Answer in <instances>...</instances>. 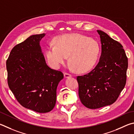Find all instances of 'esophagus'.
<instances>
[{
    "mask_svg": "<svg viewBox=\"0 0 134 134\" xmlns=\"http://www.w3.org/2000/svg\"><path fill=\"white\" fill-rule=\"evenodd\" d=\"M64 77L66 78H69V77H71V75L69 74V73H66H66L64 74Z\"/></svg>",
    "mask_w": 134,
    "mask_h": 134,
    "instance_id": "1",
    "label": "esophagus"
}]
</instances>
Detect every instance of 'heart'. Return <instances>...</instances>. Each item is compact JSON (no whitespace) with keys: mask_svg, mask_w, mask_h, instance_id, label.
<instances>
[{"mask_svg":"<svg viewBox=\"0 0 134 134\" xmlns=\"http://www.w3.org/2000/svg\"><path fill=\"white\" fill-rule=\"evenodd\" d=\"M55 45L49 44L46 56L53 68L65 62L67 56L75 71L83 73L94 66L99 58L100 46L96 40L84 35L73 34L62 35L55 40Z\"/></svg>","mask_w":134,"mask_h":134,"instance_id":"1","label":"heart"}]
</instances>
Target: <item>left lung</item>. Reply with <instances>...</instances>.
Returning <instances> with one entry per match:
<instances>
[{"label":"left lung","instance_id":"8db88e82","mask_svg":"<svg viewBox=\"0 0 134 134\" xmlns=\"http://www.w3.org/2000/svg\"><path fill=\"white\" fill-rule=\"evenodd\" d=\"M97 32L102 44L99 62L90 72L76 78L81 101L90 109L116 101L125 86L128 65L122 45L102 30Z\"/></svg>","mask_w":134,"mask_h":134}]
</instances>
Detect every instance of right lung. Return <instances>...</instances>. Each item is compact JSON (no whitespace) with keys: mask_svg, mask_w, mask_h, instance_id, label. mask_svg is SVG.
Returning a JSON list of instances; mask_svg holds the SVG:
<instances>
[{"mask_svg":"<svg viewBox=\"0 0 134 134\" xmlns=\"http://www.w3.org/2000/svg\"><path fill=\"white\" fill-rule=\"evenodd\" d=\"M45 34L34 35L12 49L6 60L8 83L18 102L27 109L46 113L56 104L62 72L47 65L40 41Z\"/></svg>","mask_w":134,"mask_h":134,"instance_id":"right-lung-1","label":"right lung"}]
</instances>
